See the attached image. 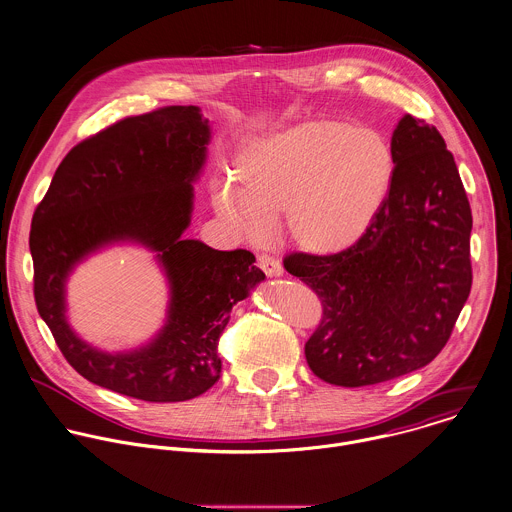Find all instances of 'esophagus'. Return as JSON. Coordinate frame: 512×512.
<instances>
[{
    "label": "esophagus",
    "mask_w": 512,
    "mask_h": 512,
    "mask_svg": "<svg viewBox=\"0 0 512 512\" xmlns=\"http://www.w3.org/2000/svg\"><path fill=\"white\" fill-rule=\"evenodd\" d=\"M257 265L265 271V275H267V277H279V275H283V267H281V263H279L275 257H271V255L261 253V255L257 257Z\"/></svg>",
    "instance_id": "obj_1"
}]
</instances>
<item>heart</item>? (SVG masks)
<instances>
[{
	"instance_id": "heart-1",
	"label": "heart",
	"mask_w": 512,
	"mask_h": 512,
	"mask_svg": "<svg viewBox=\"0 0 512 512\" xmlns=\"http://www.w3.org/2000/svg\"><path fill=\"white\" fill-rule=\"evenodd\" d=\"M395 153L373 127L305 121L243 145L235 181L213 205L237 235L259 239L283 211V231L301 251L337 255L355 247L379 219L395 181Z\"/></svg>"
}]
</instances>
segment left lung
Here are the masks:
<instances>
[{"label": "left lung", "instance_id": "obj_1", "mask_svg": "<svg viewBox=\"0 0 512 512\" xmlns=\"http://www.w3.org/2000/svg\"><path fill=\"white\" fill-rule=\"evenodd\" d=\"M391 147L395 181L371 231L337 255L293 251L283 259L323 307L305 343L307 363L339 387L377 385L429 365L473 285V213L443 135L405 115Z\"/></svg>", "mask_w": 512, "mask_h": 512}]
</instances>
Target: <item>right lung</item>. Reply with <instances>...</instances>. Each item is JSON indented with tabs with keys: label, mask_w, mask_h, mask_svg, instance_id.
<instances>
[{
	"label": "right lung",
	"mask_w": 512,
	"mask_h": 512,
	"mask_svg": "<svg viewBox=\"0 0 512 512\" xmlns=\"http://www.w3.org/2000/svg\"><path fill=\"white\" fill-rule=\"evenodd\" d=\"M209 121L195 105H167L111 123L59 163L29 231L33 297L65 361L87 381L149 403L189 401L221 375L219 339L231 307L265 273L247 249L217 251L183 239L191 181L205 161ZM131 238L160 255L172 283L170 319L145 350L107 356L64 323L62 283L97 246Z\"/></svg>",
	"instance_id": "right-lung-1"
}]
</instances>
